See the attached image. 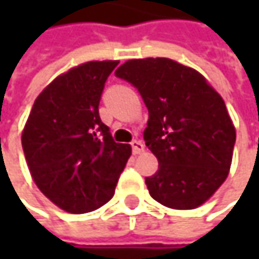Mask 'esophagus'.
<instances>
[{"instance_id":"1","label":"esophagus","mask_w":259,"mask_h":259,"mask_svg":"<svg viewBox=\"0 0 259 259\" xmlns=\"http://www.w3.org/2000/svg\"><path fill=\"white\" fill-rule=\"evenodd\" d=\"M132 150H133V154H141V153H144V144H142V141H133L132 142Z\"/></svg>"}]
</instances>
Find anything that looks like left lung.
Here are the masks:
<instances>
[{"label": "left lung", "instance_id": "1", "mask_svg": "<svg viewBox=\"0 0 259 259\" xmlns=\"http://www.w3.org/2000/svg\"><path fill=\"white\" fill-rule=\"evenodd\" d=\"M115 75L133 83L148 109L145 145L159 162L147 177L165 207L192 210L224 184L233 162L235 127L221 94L199 72L169 58H139Z\"/></svg>", "mask_w": 259, "mask_h": 259}]
</instances>
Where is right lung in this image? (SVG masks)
<instances>
[{"label":"right lung","instance_id":"add662e5","mask_svg":"<svg viewBox=\"0 0 259 259\" xmlns=\"http://www.w3.org/2000/svg\"><path fill=\"white\" fill-rule=\"evenodd\" d=\"M118 61H88L54 79L35 99L22 148L40 192L67 213L105 205L130 154L99 117L105 82Z\"/></svg>","mask_w":259,"mask_h":259}]
</instances>
